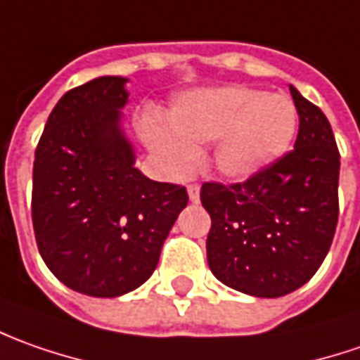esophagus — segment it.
Returning a JSON list of instances; mask_svg holds the SVG:
<instances>
[{
    "mask_svg": "<svg viewBox=\"0 0 360 360\" xmlns=\"http://www.w3.org/2000/svg\"><path fill=\"white\" fill-rule=\"evenodd\" d=\"M187 191H189V199L193 203H199V185H189Z\"/></svg>",
    "mask_w": 360,
    "mask_h": 360,
    "instance_id": "esophagus-1",
    "label": "esophagus"
}]
</instances>
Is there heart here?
<instances>
[{
  "mask_svg": "<svg viewBox=\"0 0 360 360\" xmlns=\"http://www.w3.org/2000/svg\"><path fill=\"white\" fill-rule=\"evenodd\" d=\"M169 127L151 121L145 135L171 167L185 169L193 147L215 141L213 163L227 179H249L287 153L297 133V107L287 95L245 85L193 89L173 103Z\"/></svg>",
  "mask_w": 360,
  "mask_h": 360,
  "instance_id": "1",
  "label": "heart"
}]
</instances>
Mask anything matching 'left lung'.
<instances>
[{
    "mask_svg": "<svg viewBox=\"0 0 360 360\" xmlns=\"http://www.w3.org/2000/svg\"><path fill=\"white\" fill-rule=\"evenodd\" d=\"M291 95L299 113L295 149L249 179L201 187L213 275L266 299L289 295L315 275L339 221L341 155L330 123L295 87Z\"/></svg>",
    "mask_w": 360,
    "mask_h": 360,
    "instance_id": "obj_1",
    "label": "left lung"
}]
</instances>
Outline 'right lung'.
I'll list each match as a JSON object with an SVG mask.
<instances>
[{
    "instance_id": "right-lung-1",
    "label": "right lung",
    "mask_w": 360,
    "mask_h": 360,
    "mask_svg": "<svg viewBox=\"0 0 360 360\" xmlns=\"http://www.w3.org/2000/svg\"><path fill=\"white\" fill-rule=\"evenodd\" d=\"M123 77H97L63 95L45 123L33 161L32 219L39 255L63 285L119 297L159 263L183 185L147 179L119 131Z\"/></svg>"
}]
</instances>
